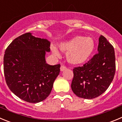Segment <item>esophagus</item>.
<instances>
[{
    "label": "esophagus",
    "mask_w": 122,
    "mask_h": 122,
    "mask_svg": "<svg viewBox=\"0 0 122 122\" xmlns=\"http://www.w3.org/2000/svg\"><path fill=\"white\" fill-rule=\"evenodd\" d=\"M66 67L64 66H61V67H60V70H61V71H64V70H66Z\"/></svg>",
    "instance_id": "obj_1"
}]
</instances>
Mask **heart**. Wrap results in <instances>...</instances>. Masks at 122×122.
Listing matches in <instances>:
<instances>
[{
  "label": "heart",
  "instance_id": "heart-1",
  "mask_svg": "<svg viewBox=\"0 0 122 122\" xmlns=\"http://www.w3.org/2000/svg\"><path fill=\"white\" fill-rule=\"evenodd\" d=\"M58 46L61 51H68L66 58L68 62L73 64H80L87 61L92 54L95 43L92 38L77 36L61 42ZM51 50L55 55H60L58 50L55 46H51Z\"/></svg>",
  "mask_w": 122,
  "mask_h": 122
}]
</instances>
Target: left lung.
Returning <instances> with one entry per match:
<instances>
[{
	"label": "left lung",
	"instance_id": "1",
	"mask_svg": "<svg viewBox=\"0 0 122 122\" xmlns=\"http://www.w3.org/2000/svg\"><path fill=\"white\" fill-rule=\"evenodd\" d=\"M98 53L83 66L73 69L71 88L76 96L92 99L102 95L112 81L116 72V57L113 46L100 35Z\"/></svg>",
	"mask_w": 122,
	"mask_h": 122
}]
</instances>
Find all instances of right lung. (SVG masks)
Wrapping results in <instances>:
<instances>
[{
  "mask_svg": "<svg viewBox=\"0 0 122 122\" xmlns=\"http://www.w3.org/2000/svg\"><path fill=\"white\" fill-rule=\"evenodd\" d=\"M50 42L36 38L31 33L17 37L6 48L4 57L5 81L19 98L36 103L44 100L51 92L60 72V64L46 63V51Z\"/></svg>",
  "mask_w": 122,
  "mask_h": 122,
  "instance_id": "add662e5",
  "label": "right lung"
}]
</instances>
